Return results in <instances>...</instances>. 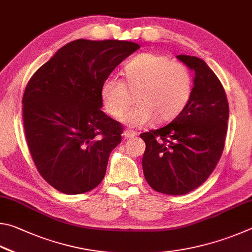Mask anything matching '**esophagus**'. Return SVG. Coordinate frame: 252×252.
<instances>
[{
    "instance_id": "1",
    "label": "esophagus",
    "mask_w": 252,
    "mask_h": 252,
    "mask_svg": "<svg viewBox=\"0 0 252 252\" xmlns=\"http://www.w3.org/2000/svg\"><path fill=\"white\" fill-rule=\"evenodd\" d=\"M123 136H124V138L128 139V138L135 137L136 133H135V131H131V130H125V131H124V133H123Z\"/></svg>"
}]
</instances>
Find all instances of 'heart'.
<instances>
[{
	"label": "heart",
	"instance_id": "obj_1",
	"mask_svg": "<svg viewBox=\"0 0 252 252\" xmlns=\"http://www.w3.org/2000/svg\"><path fill=\"white\" fill-rule=\"evenodd\" d=\"M124 82L108 76L100 86L103 107L109 116L119 118L131 102L129 92L136 93L138 105L122 122L143 127L154 118L168 122L183 112L192 93V76L186 65L157 53H142L129 60L123 69Z\"/></svg>",
	"mask_w": 252,
	"mask_h": 252
}]
</instances>
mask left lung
I'll return each instance as SVG.
<instances>
[{
    "instance_id": "obj_1",
    "label": "left lung",
    "mask_w": 252,
    "mask_h": 252,
    "mask_svg": "<svg viewBox=\"0 0 252 252\" xmlns=\"http://www.w3.org/2000/svg\"><path fill=\"white\" fill-rule=\"evenodd\" d=\"M177 59L195 72L191 97L168 125L140 134L146 144L143 170L154 190L180 196L205 183L221 157L227 134L226 93L205 61Z\"/></svg>"
}]
</instances>
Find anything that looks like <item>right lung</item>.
Returning <instances> with one entry per match:
<instances>
[{"label":"right lung","instance_id":"1","mask_svg":"<svg viewBox=\"0 0 252 252\" xmlns=\"http://www.w3.org/2000/svg\"><path fill=\"white\" fill-rule=\"evenodd\" d=\"M137 43L76 39L60 48L26 85L23 124L38 173L57 190L78 195L98 186L123 127L100 108V86Z\"/></svg>","mask_w":252,"mask_h":252}]
</instances>
